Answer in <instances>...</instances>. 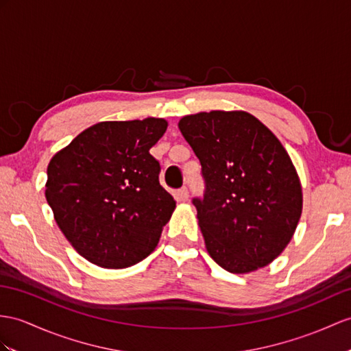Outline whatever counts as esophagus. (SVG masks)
I'll return each instance as SVG.
<instances>
[{"label":"esophagus","instance_id":"esophagus-1","mask_svg":"<svg viewBox=\"0 0 351 351\" xmlns=\"http://www.w3.org/2000/svg\"><path fill=\"white\" fill-rule=\"evenodd\" d=\"M176 199L178 202H186L187 199H189V192H187L186 187H182V189H178L176 192Z\"/></svg>","mask_w":351,"mask_h":351}]
</instances>
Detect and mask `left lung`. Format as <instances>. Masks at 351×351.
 <instances>
[{"mask_svg": "<svg viewBox=\"0 0 351 351\" xmlns=\"http://www.w3.org/2000/svg\"><path fill=\"white\" fill-rule=\"evenodd\" d=\"M178 130L202 165L205 195L193 205L208 254L234 274L267 267L302 215L301 180L283 144L243 110L187 114Z\"/></svg>", "mask_w": 351, "mask_h": 351, "instance_id": "1", "label": "left lung"}]
</instances>
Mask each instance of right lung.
Wrapping results in <instances>:
<instances>
[{
	"mask_svg": "<svg viewBox=\"0 0 351 351\" xmlns=\"http://www.w3.org/2000/svg\"><path fill=\"white\" fill-rule=\"evenodd\" d=\"M167 128L160 117L99 122L50 159L46 199L66 240L90 263L122 269L156 249L176 208L150 155Z\"/></svg>",
	"mask_w": 351,
	"mask_h": 351,
	"instance_id": "obj_1",
	"label": "right lung"
}]
</instances>
